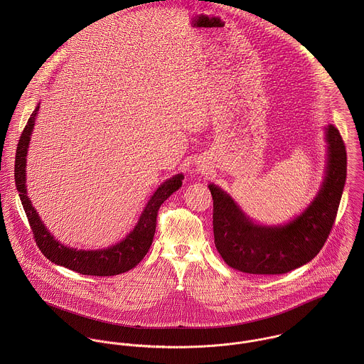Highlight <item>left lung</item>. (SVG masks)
Listing matches in <instances>:
<instances>
[{
    "mask_svg": "<svg viewBox=\"0 0 364 364\" xmlns=\"http://www.w3.org/2000/svg\"><path fill=\"white\" fill-rule=\"evenodd\" d=\"M328 162L311 205L284 225H259L218 186L213 196L214 244L224 262L245 273L282 274L314 259L335 223L346 181V147L339 130L326 127Z\"/></svg>",
    "mask_w": 364,
    "mask_h": 364,
    "instance_id": "1",
    "label": "left lung"
}]
</instances>
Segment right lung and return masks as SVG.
<instances>
[{
	"label": "right lung",
	"instance_id": "add662e5",
	"mask_svg": "<svg viewBox=\"0 0 364 364\" xmlns=\"http://www.w3.org/2000/svg\"><path fill=\"white\" fill-rule=\"evenodd\" d=\"M39 110V105L31 114L22 136L19 139L15 156V182L16 189L19 192V198L22 202L23 210L26 213L28 221L31 224L35 241L42 251V254L53 263L71 269L81 274L88 276H113L119 273H124L133 269L137 263L146 257L149 252L153 238L156 234V214L159 206L182 186L183 175L178 173L169 179H166L150 198L147 206L140 215V220L134 230L119 244L112 245L106 250L97 251H84L74 250L63 245L57 240H54L49 230L42 223L39 214L32 206L28 195H26V154L31 141V134L35 126V119Z\"/></svg>",
	"mask_w": 364,
	"mask_h": 364
}]
</instances>
